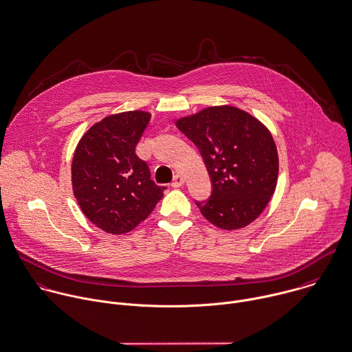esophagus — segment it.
Returning a JSON list of instances; mask_svg holds the SVG:
<instances>
[{"label":"esophagus","mask_w":352,"mask_h":352,"mask_svg":"<svg viewBox=\"0 0 352 352\" xmlns=\"http://www.w3.org/2000/svg\"><path fill=\"white\" fill-rule=\"evenodd\" d=\"M184 184V177L180 175V173H177L175 177H173V182H172V187H175V188H179V187H182Z\"/></svg>","instance_id":"1"}]
</instances>
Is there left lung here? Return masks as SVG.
<instances>
[{
    "label": "left lung",
    "instance_id": "left-lung-1",
    "mask_svg": "<svg viewBox=\"0 0 352 352\" xmlns=\"http://www.w3.org/2000/svg\"><path fill=\"white\" fill-rule=\"evenodd\" d=\"M177 128L199 148L212 179L210 199L197 202L213 226L234 231L267 206L278 177V154L267 126L231 105L209 107L177 118Z\"/></svg>",
    "mask_w": 352,
    "mask_h": 352
}]
</instances>
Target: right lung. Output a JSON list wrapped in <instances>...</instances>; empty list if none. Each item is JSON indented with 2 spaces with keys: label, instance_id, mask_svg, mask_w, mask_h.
I'll return each mask as SVG.
<instances>
[{
  "label": "right lung",
  "instance_id": "add662e5",
  "mask_svg": "<svg viewBox=\"0 0 352 352\" xmlns=\"http://www.w3.org/2000/svg\"><path fill=\"white\" fill-rule=\"evenodd\" d=\"M151 115L129 111L96 122L80 138L72 158V190L83 214L108 234H122L144 221L165 187L150 179L135 154Z\"/></svg>",
  "mask_w": 352,
  "mask_h": 352
}]
</instances>
